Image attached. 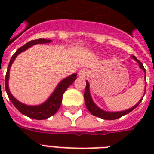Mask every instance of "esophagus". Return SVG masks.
<instances>
[{"label":"esophagus","instance_id":"obj_1","mask_svg":"<svg viewBox=\"0 0 154 154\" xmlns=\"http://www.w3.org/2000/svg\"><path fill=\"white\" fill-rule=\"evenodd\" d=\"M87 73H88V72H87L86 69H81L78 72V77H80V78H85V77H86Z\"/></svg>","mask_w":154,"mask_h":154}]
</instances>
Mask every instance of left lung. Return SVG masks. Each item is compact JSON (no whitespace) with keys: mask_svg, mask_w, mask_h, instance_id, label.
<instances>
[{"mask_svg":"<svg viewBox=\"0 0 154 154\" xmlns=\"http://www.w3.org/2000/svg\"><path fill=\"white\" fill-rule=\"evenodd\" d=\"M131 57L138 63L140 69L143 70L144 72H145V80L146 81V69H145V68H144L142 63H141V61H139V60L137 59V57L135 56H131ZM146 85L145 86V93H144V94H146ZM144 95H145V94H144ZM84 98L86 108L88 109V110H89V112H91V114L105 120H115L117 119V118H120V117H122V116H124V115L128 114V113H129L131 111H133V110L141 103V101H142V98H143V97L137 102V104H136V105H134V107L130 108L129 109L123 110V111H120V112H108V111H105V110L100 109V108L94 102L93 99H92L91 94H90V91H89V82H88V81H86V86H85V89Z\"/></svg>","mask_w":154,"mask_h":154,"instance_id":"left-lung-1","label":"left lung"}]
</instances>
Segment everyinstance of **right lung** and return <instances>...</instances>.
Returning <instances> with one entry per match:
<instances>
[{
	"label": "right lung",
	"instance_id": "1",
	"mask_svg": "<svg viewBox=\"0 0 154 154\" xmlns=\"http://www.w3.org/2000/svg\"><path fill=\"white\" fill-rule=\"evenodd\" d=\"M51 40L47 39H37L34 41L28 42L25 45L20 47L16 51V53L11 57V60L8 64V69H7V72L5 76V90L6 93L8 94V98L10 99V101L13 104L19 112H20L22 114L36 120H44L49 118L51 116L54 115L56 112H57L58 109L60 108L61 101H62V96L65 91L67 89V88L70 85L73 83L75 80L77 79V73L70 75L69 77H65L62 81L59 82V84L57 85L54 91L52 93L49 98L44 103H42L41 105H28L25 104L20 102L17 101L14 97L12 95V94L9 91L8 88V79H9V70H10L11 65H13V61L16 59L20 53L25 51L29 47L34 45L37 44H46V43H50Z\"/></svg>",
	"mask_w": 154,
	"mask_h": 154
}]
</instances>
